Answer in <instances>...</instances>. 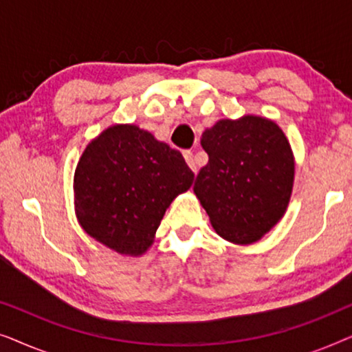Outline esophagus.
Masks as SVG:
<instances>
[{"instance_id":"1","label":"esophagus","mask_w":352,"mask_h":352,"mask_svg":"<svg viewBox=\"0 0 352 352\" xmlns=\"http://www.w3.org/2000/svg\"><path fill=\"white\" fill-rule=\"evenodd\" d=\"M184 158H186V163L189 165V168L194 173H197V163H195V158H194V153L190 151H186L184 152Z\"/></svg>"}]
</instances>
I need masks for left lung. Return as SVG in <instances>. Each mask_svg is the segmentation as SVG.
<instances>
[{"label":"left lung","instance_id":"8db88e82","mask_svg":"<svg viewBox=\"0 0 352 352\" xmlns=\"http://www.w3.org/2000/svg\"><path fill=\"white\" fill-rule=\"evenodd\" d=\"M208 163L194 194L214 232L235 245L263 239L283 218L295 181V157L282 128L266 117L223 118L200 139Z\"/></svg>","mask_w":352,"mask_h":352}]
</instances>
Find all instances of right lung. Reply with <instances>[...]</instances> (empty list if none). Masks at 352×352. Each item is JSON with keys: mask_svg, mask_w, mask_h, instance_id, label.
<instances>
[{"mask_svg": "<svg viewBox=\"0 0 352 352\" xmlns=\"http://www.w3.org/2000/svg\"><path fill=\"white\" fill-rule=\"evenodd\" d=\"M192 182L179 151L136 124H112L86 146L75 168L76 219L122 256H142L168 206Z\"/></svg>", "mask_w": 352, "mask_h": 352, "instance_id": "obj_1", "label": "right lung"}]
</instances>
